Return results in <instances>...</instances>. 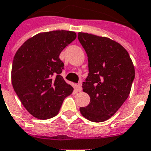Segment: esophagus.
<instances>
[{"mask_svg": "<svg viewBox=\"0 0 151 151\" xmlns=\"http://www.w3.org/2000/svg\"><path fill=\"white\" fill-rule=\"evenodd\" d=\"M77 90H78V92H81V90H82V87H81V86L80 84H78L77 86Z\"/></svg>", "mask_w": 151, "mask_h": 151, "instance_id": "esophagus-1", "label": "esophagus"}]
</instances>
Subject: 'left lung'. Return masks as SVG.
Masks as SVG:
<instances>
[{
  "label": "left lung",
  "instance_id": "left-lung-1",
  "mask_svg": "<svg viewBox=\"0 0 151 151\" xmlns=\"http://www.w3.org/2000/svg\"><path fill=\"white\" fill-rule=\"evenodd\" d=\"M78 38L88 57L89 73L82 88L90 97V104L80 107V112L90 121L101 122L111 118L127 99L134 67L118 42L87 33H78Z\"/></svg>",
  "mask_w": 151,
  "mask_h": 151
}]
</instances>
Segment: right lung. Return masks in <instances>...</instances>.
Returning <instances> with one entry per match:
<instances>
[{
  "instance_id": "right-lung-1",
  "label": "right lung",
  "mask_w": 151,
  "mask_h": 151,
  "mask_svg": "<svg viewBox=\"0 0 151 151\" xmlns=\"http://www.w3.org/2000/svg\"><path fill=\"white\" fill-rule=\"evenodd\" d=\"M66 30L45 32L28 39L17 51L12 67V84L30 114L48 119L58 114L62 102L73 88L60 74L64 63L62 50L76 38Z\"/></svg>"
}]
</instances>
